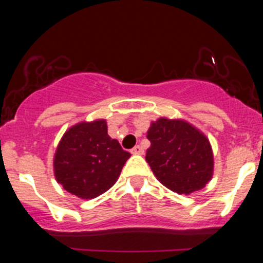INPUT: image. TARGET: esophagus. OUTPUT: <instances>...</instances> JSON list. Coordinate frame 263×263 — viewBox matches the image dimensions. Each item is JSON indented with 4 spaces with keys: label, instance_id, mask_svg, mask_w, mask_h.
I'll return each instance as SVG.
<instances>
[{
    "label": "esophagus",
    "instance_id": "34e87169",
    "mask_svg": "<svg viewBox=\"0 0 263 263\" xmlns=\"http://www.w3.org/2000/svg\"><path fill=\"white\" fill-rule=\"evenodd\" d=\"M132 155H143V148L141 146H135L134 148L131 149Z\"/></svg>",
    "mask_w": 263,
    "mask_h": 263
}]
</instances>
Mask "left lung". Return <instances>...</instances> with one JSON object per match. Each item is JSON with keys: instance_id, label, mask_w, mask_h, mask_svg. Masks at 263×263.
Segmentation results:
<instances>
[{"instance_id": "left-lung-1", "label": "left lung", "mask_w": 263, "mask_h": 263, "mask_svg": "<svg viewBox=\"0 0 263 263\" xmlns=\"http://www.w3.org/2000/svg\"><path fill=\"white\" fill-rule=\"evenodd\" d=\"M146 161L157 179L178 194L203 189L213 177L214 156L203 132L184 120L161 117L147 131Z\"/></svg>"}]
</instances>
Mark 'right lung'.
Masks as SVG:
<instances>
[{"mask_svg":"<svg viewBox=\"0 0 263 263\" xmlns=\"http://www.w3.org/2000/svg\"><path fill=\"white\" fill-rule=\"evenodd\" d=\"M131 157L107 135L105 120L79 122L63 135L54 155V176L70 194L93 199L116 183Z\"/></svg>","mask_w":263,"mask_h":263,"instance_id":"obj_1","label":"right lung"}]
</instances>
